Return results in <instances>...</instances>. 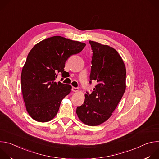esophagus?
<instances>
[{
  "label": "esophagus",
  "mask_w": 159,
  "mask_h": 159,
  "mask_svg": "<svg viewBox=\"0 0 159 159\" xmlns=\"http://www.w3.org/2000/svg\"><path fill=\"white\" fill-rule=\"evenodd\" d=\"M72 90L73 92H77L79 90V89L77 88V87H72Z\"/></svg>",
  "instance_id": "obj_1"
}]
</instances>
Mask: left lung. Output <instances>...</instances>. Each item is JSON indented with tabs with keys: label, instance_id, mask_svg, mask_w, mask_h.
Instances as JSON below:
<instances>
[{
	"label": "left lung",
	"instance_id": "1",
	"mask_svg": "<svg viewBox=\"0 0 159 159\" xmlns=\"http://www.w3.org/2000/svg\"><path fill=\"white\" fill-rule=\"evenodd\" d=\"M93 50L90 83L97 85L85 94L84 104L77 107L79 120L89 126L107 121L121 101L126 89V67L118 52L108 45L89 41Z\"/></svg>",
	"mask_w": 159,
	"mask_h": 159
}]
</instances>
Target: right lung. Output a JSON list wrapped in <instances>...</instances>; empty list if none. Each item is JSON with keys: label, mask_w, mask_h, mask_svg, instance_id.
I'll return each instance as SVG.
<instances>
[{"label": "right lung", "mask_w": 159, "mask_h": 159, "mask_svg": "<svg viewBox=\"0 0 159 159\" xmlns=\"http://www.w3.org/2000/svg\"><path fill=\"white\" fill-rule=\"evenodd\" d=\"M85 44L60 36L45 39L30 52L21 73V90L30 116L38 122H48L57 114L62 99L72 86L55 82L63 75L65 61L80 53Z\"/></svg>", "instance_id": "right-lung-1"}]
</instances>
